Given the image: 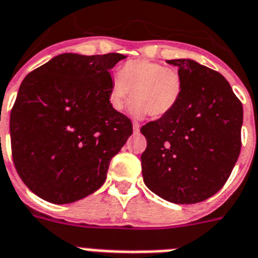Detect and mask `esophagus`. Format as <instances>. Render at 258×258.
<instances>
[{
    "instance_id": "esophagus-1",
    "label": "esophagus",
    "mask_w": 258,
    "mask_h": 258,
    "mask_svg": "<svg viewBox=\"0 0 258 258\" xmlns=\"http://www.w3.org/2000/svg\"><path fill=\"white\" fill-rule=\"evenodd\" d=\"M133 128H134V133H135V134H138V133H139V130H140V125H139V123L134 122V123H133Z\"/></svg>"
}]
</instances>
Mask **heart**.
<instances>
[{"instance_id":"obj_1","label":"heart","mask_w":258,"mask_h":258,"mask_svg":"<svg viewBox=\"0 0 258 258\" xmlns=\"http://www.w3.org/2000/svg\"><path fill=\"white\" fill-rule=\"evenodd\" d=\"M182 89L178 69L149 60H130L110 81L107 98L112 109L122 111L135 97L131 103L134 115L161 118L176 109Z\"/></svg>"}]
</instances>
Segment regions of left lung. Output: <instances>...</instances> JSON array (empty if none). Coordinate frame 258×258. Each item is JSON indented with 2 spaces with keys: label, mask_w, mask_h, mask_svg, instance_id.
Returning a JSON list of instances; mask_svg holds the SVG:
<instances>
[{
  "label": "left lung",
  "mask_w": 258,
  "mask_h": 258,
  "mask_svg": "<svg viewBox=\"0 0 258 258\" xmlns=\"http://www.w3.org/2000/svg\"><path fill=\"white\" fill-rule=\"evenodd\" d=\"M178 67L183 89L176 109L142 127L144 183L177 205L202 202L219 191L241 149L243 105L219 72L187 59Z\"/></svg>",
  "instance_id": "1"
}]
</instances>
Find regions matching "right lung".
<instances>
[{
	"mask_svg": "<svg viewBox=\"0 0 258 258\" xmlns=\"http://www.w3.org/2000/svg\"><path fill=\"white\" fill-rule=\"evenodd\" d=\"M120 53H62L26 76L10 112L15 169L36 196L56 205L98 190L133 123L110 106V69Z\"/></svg>",
	"mask_w": 258,
	"mask_h": 258,
	"instance_id": "right-lung-1",
	"label": "right lung"
}]
</instances>
